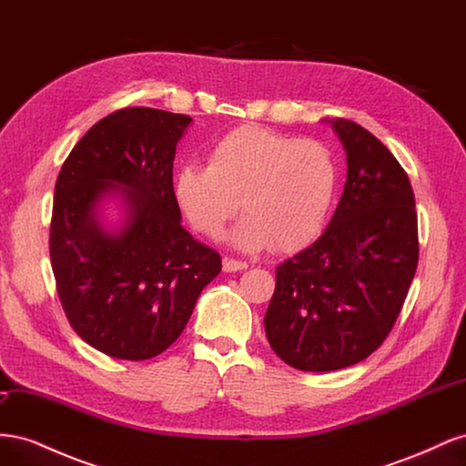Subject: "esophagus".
I'll return each instance as SVG.
<instances>
[{
    "label": "esophagus",
    "instance_id": "34e87169",
    "mask_svg": "<svg viewBox=\"0 0 466 466\" xmlns=\"http://www.w3.org/2000/svg\"><path fill=\"white\" fill-rule=\"evenodd\" d=\"M248 264L243 260H235V258H223V272H241L247 270Z\"/></svg>",
    "mask_w": 466,
    "mask_h": 466
}]
</instances>
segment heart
<instances>
[{"mask_svg": "<svg viewBox=\"0 0 466 466\" xmlns=\"http://www.w3.org/2000/svg\"><path fill=\"white\" fill-rule=\"evenodd\" d=\"M336 182L327 146L243 126L211 147L209 165H182L173 192L196 231L218 237L241 206L247 214L229 233L237 248L295 250L324 229Z\"/></svg>", "mask_w": 466, "mask_h": 466, "instance_id": "b5f03b06", "label": "heart"}]
</instances>
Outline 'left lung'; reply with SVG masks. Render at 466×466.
Listing matches in <instances>:
<instances>
[{"instance_id": "obj_1", "label": "left lung", "mask_w": 466, "mask_h": 466, "mask_svg": "<svg viewBox=\"0 0 466 466\" xmlns=\"http://www.w3.org/2000/svg\"><path fill=\"white\" fill-rule=\"evenodd\" d=\"M348 178L327 229L276 268L264 329L276 356L301 371L356 365L383 344L418 266L412 185L360 124L327 118Z\"/></svg>"}]
</instances>
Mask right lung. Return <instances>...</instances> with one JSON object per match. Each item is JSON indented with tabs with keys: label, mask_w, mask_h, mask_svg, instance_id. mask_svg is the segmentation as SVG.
Wrapping results in <instances>:
<instances>
[{
	"label": "right lung",
	"mask_w": 466,
	"mask_h": 466,
	"mask_svg": "<svg viewBox=\"0 0 466 466\" xmlns=\"http://www.w3.org/2000/svg\"><path fill=\"white\" fill-rule=\"evenodd\" d=\"M190 124L159 108L112 112L79 139L56 180V289L74 330L110 358L159 356L221 272L218 252L180 225L173 192L177 144ZM108 203L121 209L115 224L104 216Z\"/></svg>",
	"instance_id": "1"
}]
</instances>
